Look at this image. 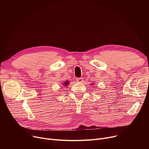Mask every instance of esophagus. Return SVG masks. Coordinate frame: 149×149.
Returning <instances> with one entry per match:
<instances>
[{
	"label": "esophagus",
	"instance_id": "obj_1",
	"mask_svg": "<svg viewBox=\"0 0 149 149\" xmlns=\"http://www.w3.org/2000/svg\"><path fill=\"white\" fill-rule=\"evenodd\" d=\"M76 81L79 83H83V79H82V78H77V79H76Z\"/></svg>",
	"mask_w": 149,
	"mask_h": 149
}]
</instances>
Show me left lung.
<instances>
[{
	"instance_id": "1",
	"label": "left lung",
	"mask_w": 149,
	"mask_h": 149,
	"mask_svg": "<svg viewBox=\"0 0 149 149\" xmlns=\"http://www.w3.org/2000/svg\"><path fill=\"white\" fill-rule=\"evenodd\" d=\"M93 84H94V83H93ZM91 84H92V87H93V83H91Z\"/></svg>"
}]
</instances>
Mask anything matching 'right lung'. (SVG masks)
<instances>
[{
  "label": "right lung",
  "mask_w": 149,
  "mask_h": 149,
  "mask_svg": "<svg viewBox=\"0 0 149 149\" xmlns=\"http://www.w3.org/2000/svg\"><path fill=\"white\" fill-rule=\"evenodd\" d=\"M62 84H63V86H64V88H66V87L68 86L69 84V81H68V80L65 81H63V83H62Z\"/></svg>",
  "instance_id": "1"
}]
</instances>
